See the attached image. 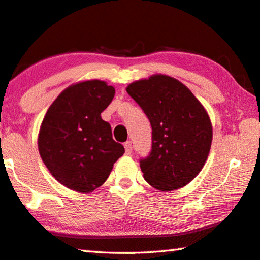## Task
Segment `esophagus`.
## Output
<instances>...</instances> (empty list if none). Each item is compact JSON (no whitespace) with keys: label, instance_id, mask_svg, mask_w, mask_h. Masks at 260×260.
Returning a JSON list of instances; mask_svg holds the SVG:
<instances>
[{"label":"esophagus","instance_id":"obj_1","mask_svg":"<svg viewBox=\"0 0 260 260\" xmlns=\"http://www.w3.org/2000/svg\"><path fill=\"white\" fill-rule=\"evenodd\" d=\"M123 147H125V150H126V154H131L132 152V142L131 141H127L125 142V145H123Z\"/></svg>","mask_w":260,"mask_h":260}]
</instances>
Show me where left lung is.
<instances>
[{
	"label": "left lung",
	"mask_w": 260,
	"mask_h": 260,
	"mask_svg": "<svg viewBox=\"0 0 260 260\" xmlns=\"http://www.w3.org/2000/svg\"><path fill=\"white\" fill-rule=\"evenodd\" d=\"M126 91L152 128L151 151L140 160L143 178L158 191L184 187L199 175L211 150L207 111L186 85L163 74L135 81Z\"/></svg>",
	"instance_id": "1"
}]
</instances>
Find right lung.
Listing matches in <instances>:
<instances>
[{
    "label": "right lung",
    "mask_w": 260,
    "mask_h": 260,
    "mask_svg": "<svg viewBox=\"0 0 260 260\" xmlns=\"http://www.w3.org/2000/svg\"><path fill=\"white\" fill-rule=\"evenodd\" d=\"M114 93L105 81L77 82L66 88L45 114L38 134L40 157L69 189L90 193L102 186L125 152L101 117Z\"/></svg>",
    "instance_id": "1"
}]
</instances>
